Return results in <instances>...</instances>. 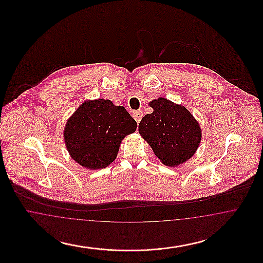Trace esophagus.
Masks as SVG:
<instances>
[{
	"label": "esophagus",
	"mask_w": 263,
	"mask_h": 263,
	"mask_svg": "<svg viewBox=\"0 0 263 263\" xmlns=\"http://www.w3.org/2000/svg\"><path fill=\"white\" fill-rule=\"evenodd\" d=\"M132 116H133V118L135 119V121L139 123L140 121H141V119H142V117H143V112L142 111H135V112L132 114Z\"/></svg>",
	"instance_id": "1"
}]
</instances>
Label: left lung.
I'll list each match as a JSON object with an SVG mask.
<instances>
[{"label": "left lung", "instance_id": "obj_1", "mask_svg": "<svg viewBox=\"0 0 263 263\" xmlns=\"http://www.w3.org/2000/svg\"><path fill=\"white\" fill-rule=\"evenodd\" d=\"M149 104L154 111L142 118L139 133L165 165L184 163L199 146V124L185 107L163 98Z\"/></svg>", "mask_w": 263, "mask_h": 263}]
</instances>
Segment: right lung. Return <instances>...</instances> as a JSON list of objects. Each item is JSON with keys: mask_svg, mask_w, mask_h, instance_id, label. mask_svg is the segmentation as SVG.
<instances>
[{"mask_svg": "<svg viewBox=\"0 0 263 263\" xmlns=\"http://www.w3.org/2000/svg\"><path fill=\"white\" fill-rule=\"evenodd\" d=\"M136 128V121L123 106L108 100H88L67 121L64 137L73 160L97 170L112 163L122 139Z\"/></svg>", "mask_w": 263, "mask_h": 263, "instance_id": "right-lung-1", "label": "right lung"}]
</instances>
